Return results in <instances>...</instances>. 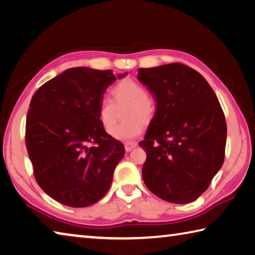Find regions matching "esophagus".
<instances>
[{"label": "esophagus", "mask_w": 255, "mask_h": 255, "mask_svg": "<svg viewBox=\"0 0 255 255\" xmlns=\"http://www.w3.org/2000/svg\"><path fill=\"white\" fill-rule=\"evenodd\" d=\"M135 147H137L136 141H126V142H125V149H126V151H131Z\"/></svg>", "instance_id": "34e87169"}]
</instances>
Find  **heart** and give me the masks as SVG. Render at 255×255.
I'll use <instances>...</instances> for the list:
<instances>
[{"label": "heart", "mask_w": 255, "mask_h": 255, "mask_svg": "<svg viewBox=\"0 0 255 255\" xmlns=\"http://www.w3.org/2000/svg\"><path fill=\"white\" fill-rule=\"evenodd\" d=\"M110 94L113 101L104 99L98 108V119L108 131L114 126L119 117V109L125 105V120L112 128L109 133L116 139L129 140L139 136L145 125L150 124L156 114V105L147 95L146 88L132 79H123L113 87Z\"/></svg>", "instance_id": "obj_1"}]
</instances>
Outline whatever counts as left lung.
<instances>
[{
  "mask_svg": "<svg viewBox=\"0 0 255 255\" xmlns=\"http://www.w3.org/2000/svg\"><path fill=\"white\" fill-rule=\"evenodd\" d=\"M137 79L156 99V114L139 146L142 179L166 202L187 204L210 186L225 157L226 122L215 92L183 63L140 68Z\"/></svg>",
  "mask_w": 255,
  "mask_h": 255,
  "instance_id": "obj_1",
  "label": "left lung"
}]
</instances>
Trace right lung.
I'll use <instances>...</instances> for the list:
<instances>
[{
  "mask_svg": "<svg viewBox=\"0 0 255 255\" xmlns=\"http://www.w3.org/2000/svg\"><path fill=\"white\" fill-rule=\"evenodd\" d=\"M125 75H119L123 78ZM112 70L71 68L35 91L25 145L36 183L63 205L86 207L105 196L125 147L98 119Z\"/></svg>",
  "mask_w": 255,
  "mask_h": 255,
  "instance_id": "right-lung-1",
  "label": "right lung"
}]
</instances>
